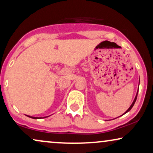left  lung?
<instances>
[{
    "mask_svg": "<svg viewBox=\"0 0 153 153\" xmlns=\"http://www.w3.org/2000/svg\"><path fill=\"white\" fill-rule=\"evenodd\" d=\"M139 83H140V78H139ZM138 91H137V93H136V97H135V99H134V100H133V102H132V104H131V105L130 106V107H129V108H128V109H127V110H126V111L124 112V113H123V114H122V115H123V114H126V113H127V112H128L129 111H130V110H131V109H132V107H133V105H134L135 102H136V99H137V96H138ZM122 115H121V116H122ZM120 117H121V116H120Z\"/></svg>",
    "mask_w": 153,
    "mask_h": 153,
    "instance_id": "left-lung-1",
    "label": "left lung"
}]
</instances>
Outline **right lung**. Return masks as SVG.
Here are the masks:
<instances>
[{"instance_id": "right-lung-1", "label": "right lung", "mask_w": 153, "mask_h": 153, "mask_svg": "<svg viewBox=\"0 0 153 153\" xmlns=\"http://www.w3.org/2000/svg\"><path fill=\"white\" fill-rule=\"evenodd\" d=\"M27 117H30V118H32V119H42V118H46L48 117H31V116H28L27 115Z\"/></svg>"}]
</instances>
